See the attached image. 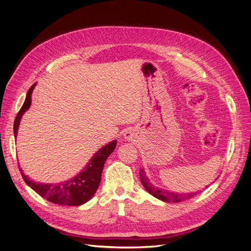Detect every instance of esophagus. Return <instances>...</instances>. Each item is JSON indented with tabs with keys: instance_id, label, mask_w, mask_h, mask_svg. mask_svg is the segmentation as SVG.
I'll return each mask as SVG.
<instances>
[{
	"instance_id": "34e87169",
	"label": "esophagus",
	"mask_w": 251,
	"mask_h": 251,
	"mask_svg": "<svg viewBox=\"0 0 251 251\" xmlns=\"http://www.w3.org/2000/svg\"><path fill=\"white\" fill-rule=\"evenodd\" d=\"M124 138L127 141H132L133 138H134V135H133V132L132 131H126L125 134H124Z\"/></svg>"
}]
</instances>
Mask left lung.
I'll list each match as a JSON object with an SVG mask.
<instances>
[{
    "instance_id": "8db88e82",
    "label": "left lung",
    "mask_w": 251,
    "mask_h": 251,
    "mask_svg": "<svg viewBox=\"0 0 251 251\" xmlns=\"http://www.w3.org/2000/svg\"><path fill=\"white\" fill-rule=\"evenodd\" d=\"M139 177H140L141 184L143 185L144 188L147 189L148 193H150L151 196H154L155 198L161 200L163 202H166V203L182 202V201L192 198V197H194L197 194V192H194V193H177V192L166 191V189L155 186L150 181L149 177L147 176V174H146V171H144L143 168L140 169V171H139Z\"/></svg>"
}]
</instances>
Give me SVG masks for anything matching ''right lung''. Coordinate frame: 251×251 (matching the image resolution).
Segmentation results:
<instances>
[{
    "label": "right lung",
    "mask_w": 251,
    "mask_h": 251,
    "mask_svg": "<svg viewBox=\"0 0 251 251\" xmlns=\"http://www.w3.org/2000/svg\"><path fill=\"white\" fill-rule=\"evenodd\" d=\"M35 85L36 83H34L28 90L25 102L18 113L16 120H14V137H17L18 135V130L23 115L31 105V95ZM116 144V140H113L105 144V146L96 151L86 164L85 168L77 175H75L74 177L68 180L58 182V183H42V182H36L26 176L20 168L22 177L24 178V181L35 193L42 196L43 198L48 200L49 202L59 205H66V206H79V205L87 203L95 195L100 183L104 162L107 160V158L113 153L114 150H115Z\"/></svg>",
    "instance_id": "right-lung-1"
}]
</instances>
